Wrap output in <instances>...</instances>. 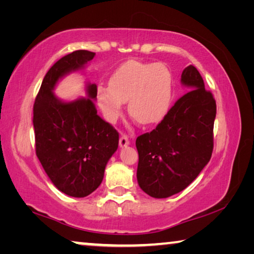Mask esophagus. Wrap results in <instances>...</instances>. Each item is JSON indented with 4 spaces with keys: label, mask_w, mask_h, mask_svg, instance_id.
<instances>
[{
    "label": "esophagus",
    "mask_w": 254,
    "mask_h": 254,
    "mask_svg": "<svg viewBox=\"0 0 254 254\" xmlns=\"http://www.w3.org/2000/svg\"><path fill=\"white\" fill-rule=\"evenodd\" d=\"M130 144V140L126 134H122L121 137H120V148H126Z\"/></svg>",
    "instance_id": "1"
}]
</instances>
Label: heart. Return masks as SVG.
Listing matches in <instances>:
<instances>
[{
	"mask_svg": "<svg viewBox=\"0 0 254 254\" xmlns=\"http://www.w3.org/2000/svg\"><path fill=\"white\" fill-rule=\"evenodd\" d=\"M174 95V76L163 64L128 62L96 88V102L104 118L115 122L127 102L130 117L142 126H153L168 113Z\"/></svg>",
	"mask_w": 254,
	"mask_h": 254,
	"instance_id": "1",
	"label": "heart"
}]
</instances>
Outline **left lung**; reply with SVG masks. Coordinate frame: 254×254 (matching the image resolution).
Returning <instances> with one entry per match:
<instances>
[{"instance_id": "8db88e82", "label": "left lung", "mask_w": 254, "mask_h": 254, "mask_svg": "<svg viewBox=\"0 0 254 254\" xmlns=\"http://www.w3.org/2000/svg\"><path fill=\"white\" fill-rule=\"evenodd\" d=\"M180 83L188 93L175 103L154 130L135 141L137 184L154 198H167L184 190L212 157L216 103L192 65L183 70Z\"/></svg>"}]
</instances>
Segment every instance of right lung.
I'll return each instance as SVG.
<instances>
[{
    "mask_svg": "<svg viewBox=\"0 0 254 254\" xmlns=\"http://www.w3.org/2000/svg\"><path fill=\"white\" fill-rule=\"evenodd\" d=\"M95 53L77 50L59 59L42 80L33 106L36 152L54 186L71 197L97 189L119 147V133L97 115L96 84L85 83L86 97L64 101L55 88L71 72H84Z\"/></svg>",
    "mask_w": 254,
    "mask_h": 254,
    "instance_id": "obj_1",
    "label": "right lung"
}]
</instances>
